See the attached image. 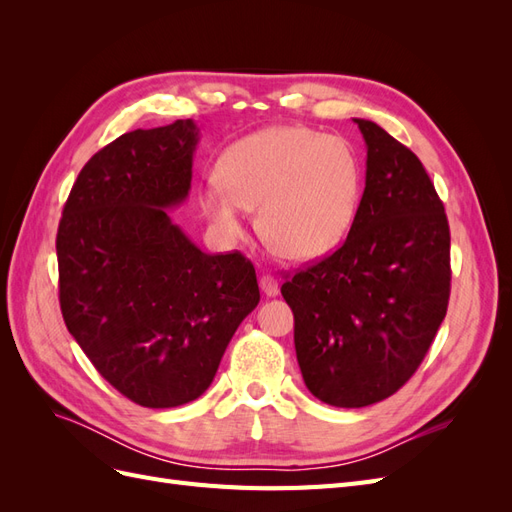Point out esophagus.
Wrapping results in <instances>:
<instances>
[{
	"label": "esophagus",
	"instance_id": "34e87169",
	"mask_svg": "<svg viewBox=\"0 0 512 512\" xmlns=\"http://www.w3.org/2000/svg\"><path fill=\"white\" fill-rule=\"evenodd\" d=\"M260 290L265 292L267 297H277V292H280V282H277L273 275H262L260 277Z\"/></svg>",
	"mask_w": 512,
	"mask_h": 512
}]
</instances>
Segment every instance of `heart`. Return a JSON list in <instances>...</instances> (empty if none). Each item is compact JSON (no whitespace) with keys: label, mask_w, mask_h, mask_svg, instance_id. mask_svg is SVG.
Listing matches in <instances>:
<instances>
[{"label":"heart","mask_w":512,"mask_h":512,"mask_svg":"<svg viewBox=\"0 0 512 512\" xmlns=\"http://www.w3.org/2000/svg\"><path fill=\"white\" fill-rule=\"evenodd\" d=\"M363 170L352 145L303 126H273L232 143L198 194L226 239L243 232L247 209L258 230L294 260L329 254L356 218Z\"/></svg>","instance_id":"heart-1"}]
</instances>
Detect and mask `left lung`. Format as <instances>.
<instances>
[{"instance_id": "obj_1", "label": "left lung", "mask_w": 512, "mask_h": 512, "mask_svg": "<svg viewBox=\"0 0 512 512\" xmlns=\"http://www.w3.org/2000/svg\"><path fill=\"white\" fill-rule=\"evenodd\" d=\"M365 190L344 245L282 286L305 386L335 408L404 386L438 333L451 292V232L414 153L369 119Z\"/></svg>"}]
</instances>
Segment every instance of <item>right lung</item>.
Masks as SVG:
<instances>
[{
  "instance_id": "right-lung-1",
  "label": "right lung",
  "mask_w": 512,
  "mask_h": 512,
  "mask_svg": "<svg viewBox=\"0 0 512 512\" xmlns=\"http://www.w3.org/2000/svg\"><path fill=\"white\" fill-rule=\"evenodd\" d=\"M198 141L192 119L121 134L83 166L57 230L66 327L143 408L203 395L260 301L250 260L205 254L168 215L188 200Z\"/></svg>"
}]
</instances>
